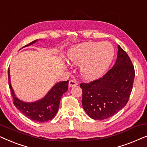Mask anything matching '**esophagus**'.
Instances as JSON below:
<instances>
[{
	"label": "esophagus",
	"instance_id": "1",
	"mask_svg": "<svg viewBox=\"0 0 147 147\" xmlns=\"http://www.w3.org/2000/svg\"><path fill=\"white\" fill-rule=\"evenodd\" d=\"M78 85V83L75 80H70L69 81V87H75V86H77Z\"/></svg>",
	"mask_w": 147,
	"mask_h": 147
}]
</instances>
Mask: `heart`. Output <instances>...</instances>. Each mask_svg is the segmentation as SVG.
<instances>
[{"label":"heart","instance_id":"heart-1","mask_svg":"<svg viewBox=\"0 0 147 147\" xmlns=\"http://www.w3.org/2000/svg\"><path fill=\"white\" fill-rule=\"evenodd\" d=\"M114 50L108 42H85L72 48L68 60L74 65H81L80 72L86 80L98 79L112 62Z\"/></svg>","mask_w":147,"mask_h":147}]
</instances>
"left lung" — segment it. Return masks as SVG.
Segmentation results:
<instances>
[{
	"mask_svg": "<svg viewBox=\"0 0 147 147\" xmlns=\"http://www.w3.org/2000/svg\"><path fill=\"white\" fill-rule=\"evenodd\" d=\"M116 63L101 78L82 83V105L93 120H103L120 111L128 103L135 72L130 57L120 46Z\"/></svg>",
	"mask_w": 147,
	"mask_h": 147,
	"instance_id": "8db88e82",
	"label": "left lung"
}]
</instances>
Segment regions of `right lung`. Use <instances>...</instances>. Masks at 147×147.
<instances>
[{"label": "right lung", "instance_id": "obj_1", "mask_svg": "<svg viewBox=\"0 0 147 147\" xmlns=\"http://www.w3.org/2000/svg\"><path fill=\"white\" fill-rule=\"evenodd\" d=\"M38 40H34L24 47L30 46ZM9 85L15 106L30 120L38 122H46L52 120L58 112L62 95L67 91L68 81L57 83L51 89L44 98L35 102L27 103L15 96L10 80L9 68L8 70Z\"/></svg>", "mask_w": 147, "mask_h": 147}]
</instances>
